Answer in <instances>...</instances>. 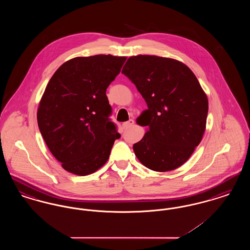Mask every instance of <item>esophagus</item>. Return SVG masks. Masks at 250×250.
Here are the masks:
<instances>
[{"mask_svg":"<svg viewBox=\"0 0 250 250\" xmlns=\"http://www.w3.org/2000/svg\"><path fill=\"white\" fill-rule=\"evenodd\" d=\"M134 123H135L134 120L130 119L129 121L124 123V124H123V126H124V128H129V127H131V126L134 125Z\"/></svg>","mask_w":250,"mask_h":250,"instance_id":"1","label":"esophagus"}]
</instances>
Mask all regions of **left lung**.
<instances>
[{"label": "left lung", "instance_id": "obj_1", "mask_svg": "<svg viewBox=\"0 0 250 250\" xmlns=\"http://www.w3.org/2000/svg\"><path fill=\"white\" fill-rule=\"evenodd\" d=\"M148 108L137 124L147 126L133 145L140 162L165 172L190 157L206 128L208 98L190 68L182 62L155 55L131 56L123 67Z\"/></svg>", "mask_w": 250, "mask_h": 250}]
</instances>
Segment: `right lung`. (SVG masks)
Masks as SVG:
<instances>
[{
  "label": "right lung",
  "mask_w": 250,
  "mask_h": 250,
  "mask_svg": "<svg viewBox=\"0 0 250 250\" xmlns=\"http://www.w3.org/2000/svg\"><path fill=\"white\" fill-rule=\"evenodd\" d=\"M126 57L99 54L63 62L49 80L37 109L39 130L68 172L85 176L105 165L121 137L108 116L106 90Z\"/></svg>",
  "instance_id": "obj_1"
}]
</instances>
